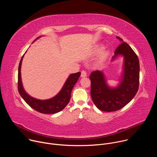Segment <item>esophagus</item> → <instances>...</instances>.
I'll use <instances>...</instances> for the list:
<instances>
[{"instance_id":"1","label":"esophagus","mask_w":157,"mask_h":157,"mask_svg":"<svg viewBox=\"0 0 157 157\" xmlns=\"http://www.w3.org/2000/svg\"><path fill=\"white\" fill-rule=\"evenodd\" d=\"M86 76H87L86 72L85 71H81V76L82 78H85V77H86Z\"/></svg>"}]
</instances>
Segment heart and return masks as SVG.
<instances>
[{
	"instance_id": "heart-1",
	"label": "heart",
	"mask_w": 157,
	"mask_h": 157,
	"mask_svg": "<svg viewBox=\"0 0 157 157\" xmlns=\"http://www.w3.org/2000/svg\"><path fill=\"white\" fill-rule=\"evenodd\" d=\"M102 49V47H98L97 48H95L94 50V53H99L100 51H101ZM109 52L108 51H104L101 53V54L100 55V56H99V59L101 61H104L107 58V56H109Z\"/></svg>"
}]
</instances>
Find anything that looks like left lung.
<instances>
[{
	"mask_svg": "<svg viewBox=\"0 0 157 157\" xmlns=\"http://www.w3.org/2000/svg\"><path fill=\"white\" fill-rule=\"evenodd\" d=\"M122 43L112 58L114 61L119 56L124 58L123 70L118 84L109 86L102 71L91 73V96L95 105L104 112L116 111L127 105L137 94L139 86L140 65L139 58L128 44L119 36Z\"/></svg>",
	"mask_w": 157,
	"mask_h": 157,
	"instance_id": "obj_1",
	"label": "left lung"
}]
</instances>
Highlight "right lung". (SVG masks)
I'll use <instances>...</instances> for the list:
<instances>
[{
    "instance_id": "right-lung-1",
    "label": "right lung",
    "mask_w": 157,
    "mask_h": 157,
    "mask_svg": "<svg viewBox=\"0 0 157 157\" xmlns=\"http://www.w3.org/2000/svg\"><path fill=\"white\" fill-rule=\"evenodd\" d=\"M24 56V55L20 59L18 73V90L21 97L32 109L40 113L55 114L61 111L69 103L71 99L72 89L77 82L81 75V73L78 72L71 74L67 78L60 91L53 98L45 100L38 99L30 96L25 91L23 84H22L21 78V66Z\"/></svg>"
}]
</instances>
